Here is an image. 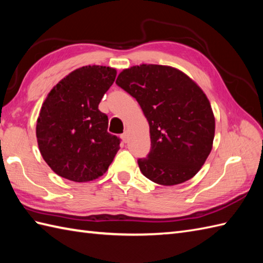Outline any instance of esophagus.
<instances>
[{"label":"esophagus","instance_id":"esophagus-1","mask_svg":"<svg viewBox=\"0 0 263 263\" xmlns=\"http://www.w3.org/2000/svg\"><path fill=\"white\" fill-rule=\"evenodd\" d=\"M121 138L123 139V141H124V142H126V141H127V138H128V135H127V132H124V133H123V135L121 136Z\"/></svg>","mask_w":263,"mask_h":263}]
</instances>
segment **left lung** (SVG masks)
<instances>
[{
  "mask_svg": "<svg viewBox=\"0 0 263 263\" xmlns=\"http://www.w3.org/2000/svg\"><path fill=\"white\" fill-rule=\"evenodd\" d=\"M116 85L137 99L149 123L152 149L138 160L142 174L160 185L189 181L212 149L215 115L197 82L168 65L124 69Z\"/></svg>",
  "mask_w": 263,
  "mask_h": 263,
  "instance_id": "left-lung-1",
  "label": "left lung"
}]
</instances>
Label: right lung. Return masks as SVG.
I'll list each match as a JSON object with an SVG mask.
<instances>
[{"label": "right lung", "mask_w": 263, "mask_h": 263, "mask_svg": "<svg viewBox=\"0 0 263 263\" xmlns=\"http://www.w3.org/2000/svg\"><path fill=\"white\" fill-rule=\"evenodd\" d=\"M116 69L87 65L57 83L42 105L36 124L39 152L51 170L73 182L104 175L120 149L107 132L108 117L98 109L113 85Z\"/></svg>", "instance_id": "obj_1"}]
</instances>
